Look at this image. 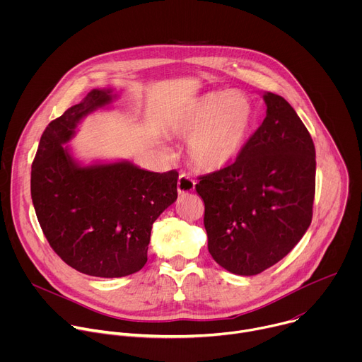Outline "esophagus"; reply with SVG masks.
I'll return each instance as SVG.
<instances>
[{
  "label": "esophagus",
  "mask_w": 362,
  "mask_h": 362,
  "mask_svg": "<svg viewBox=\"0 0 362 362\" xmlns=\"http://www.w3.org/2000/svg\"><path fill=\"white\" fill-rule=\"evenodd\" d=\"M194 185H196V182L190 176L182 173L177 179V193L179 194L192 193L194 190Z\"/></svg>",
  "instance_id": "34e87169"
}]
</instances>
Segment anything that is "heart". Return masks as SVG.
<instances>
[{"instance_id": "heart-1", "label": "heart", "mask_w": 362, "mask_h": 362, "mask_svg": "<svg viewBox=\"0 0 362 362\" xmlns=\"http://www.w3.org/2000/svg\"><path fill=\"white\" fill-rule=\"evenodd\" d=\"M255 124L252 103L238 91L209 93L176 109L170 130L187 140V156L202 172H219L245 150Z\"/></svg>"}]
</instances>
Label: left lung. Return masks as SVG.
Listing matches in <instances>:
<instances>
[{"instance_id":"obj_1","label":"left lung","mask_w":362,"mask_h":362,"mask_svg":"<svg viewBox=\"0 0 362 362\" xmlns=\"http://www.w3.org/2000/svg\"><path fill=\"white\" fill-rule=\"evenodd\" d=\"M267 117L228 168L200 177L208 249L226 271L252 276L285 257L313 221L315 146L289 103L265 93Z\"/></svg>"}]
</instances>
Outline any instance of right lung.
<instances>
[{"label":"right lung","mask_w":362,"mask_h":362,"mask_svg":"<svg viewBox=\"0 0 362 362\" xmlns=\"http://www.w3.org/2000/svg\"><path fill=\"white\" fill-rule=\"evenodd\" d=\"M116 94L94 88L44 130L31 168V199L54 252L76 271L122 278L147 262L153 222L177 199V172L129 160L81 165L67 144L78 123Z\"/></svg>","instance_id":"add662e5"}]
</instances>
